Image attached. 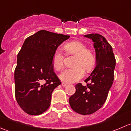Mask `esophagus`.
<instances>
[{
  "label": "esophagus",
  "instance_id": "esophagus-1",
  "mask_svg": "<svg viewBox=\"0 0 131 131\" xmlns=\"http://www.w3.org/2000/svg\"><path fill=\"white\" fill-rule=\"evenodd\" d=\"M61 85H62V86L66 87L67 85V83H64V82H62Z\"/></svg>",
  "mask_w": 131,
  "mask_h": 131
}]
</instances>
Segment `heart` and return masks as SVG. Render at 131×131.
I'll return each mask as SVG.
<instances>
[{
  "label": "heart",
  "mask_w": 131,
  "mask_h": 131,
  "mask_svg": "<svg viewBox=\"0 0 131 131\" xmlns=\"http://www.w3.org/2000/svg\"><path fill=\"white\" fill-rule=\"evenodd\" d=\"M63 48L68 54H73L75 57L71 68L64 69L59 77L66 83L77 82L84 77L85 70L90 72L96 62V56L91 49L87 48L84 42L79 40H72L64 43ZM64 56L60 50L54 51L52 57V65L56 70L59 71L63 68L64 64Z\"/></svg>",
  "instance_id": "b5f03b06"
}]
</instances>
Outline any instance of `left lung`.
<instances>
[{"label": "left lung", "instance_id": "obj_1", "mask_svg": "<svg viewBox=\"0 0 131 131\" xmlns=\"http://www.w3.org/2000/svg\"><path fill=\"white\" fill-rule=\"evenodd\" d=\"M92 39L96 51V65L84 81L86 86L79 83L75 94L69 98L73 110L79 114L90 115L101 108L106 101L114 79L116 60L111 45L97 34L84 35Z\"/></svg>", "mask_w": 131, "mask_h": 131}]
</instances>
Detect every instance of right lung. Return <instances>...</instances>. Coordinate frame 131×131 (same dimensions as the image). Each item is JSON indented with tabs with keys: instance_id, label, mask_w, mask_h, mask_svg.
<instances>
[{
	"instance_id": "add662e5",
	"label": "right lung",
	"mask_w": 131,
	"mask_h": 131,
	"mask_svg": "<svg viewBox=\"0 0 131 131\" xmlns=\"http://www.w3.org/2000/svg\"><path fill=\"white\" fill-rule=\"evenodd\" d=\"M69 37L42 30L25 39L18 54L14 81L17 103L27 114L39 115L51 105L52 91L61 84L52 55Z\"/></svg>"
}]
</instances>
